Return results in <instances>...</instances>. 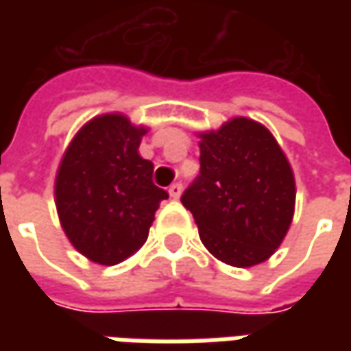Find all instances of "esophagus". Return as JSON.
Here are the masks:
<instances>
[{"label": "esophagus", "mask_w": 351, "mask_h": 351, "mask_svg": "<svg viewBox=\"0 0 351 351\" xmlns=\"http://www.w3.org/2000/svg\"><path fill=\"white\" fill-rule=\"evenodd\" d=\"M169 197L171 199H180L182 197V191H183V187H182V183H173V185H169Z\"/></svg>", "instance_id": "esophagus-1"}]
</instances>
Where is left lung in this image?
I'll use <instances>...</instances> for the list:
<instances>
[{
  "label": "left lung",
  "mask_w": 351,
  "mask_h": 351,
  "mask_svg": "<svg viewBox=\"0 0 351 351\" xmlns=\"http://www.w3.org/2000/svg\"><path fill=\"white\" fill-rule=\"evenodd\" d=\"M201 171L182 195L205 248L221 262L252 267L281 246L295 213V176L262 123L234 117L197 134Z\"/></svg>",
  "instance_id": "1"
}]
</instances>
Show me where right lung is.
Returning a JSON list of instances; mask_svg holds the SVG:
<instances>
[{"label":"right lung","mask_w":351,"mask_h":351,"mask_svg":"<svg viewBox=\"0 0 351 351\" xmlns=\"http://www.w3.org/2000/svg\"><path fill=\"white\" fill-rule=\"evenodd\" d=\"M144 125L123 113L93 117L62 156L54 203L62 230L82 256L115 265L142 248L168 193L152 182L154 164L138 154Z\"/></svg>","instance_id":"add662e5"}]
</instances>
